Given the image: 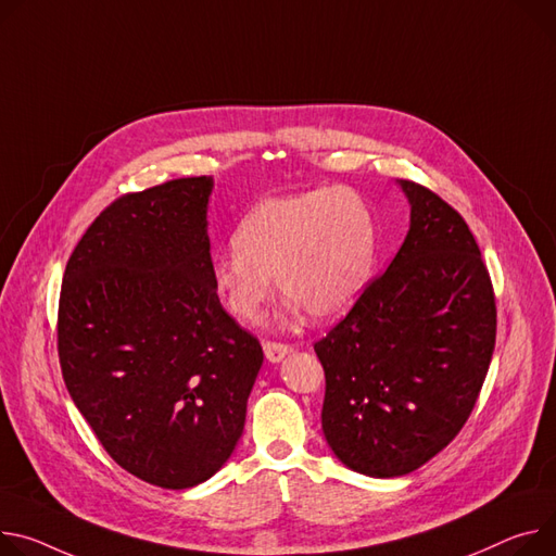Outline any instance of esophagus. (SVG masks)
<instances>
[{
  "mask_svg": "<svg viewBox=\"0 0 556 556\" xmlns=\"http://www.w3.org/2000/svg\"><path fill=\"white\" fill-rule=\"evenodd\" d=\"M264 352H266L268 362L277 364L288 355V352H292V345H288L283 341H264Z\"/></svg>",
  "mask_w": 556,
  "mask_h": 556,
  "instance_id": "obj_1",
  "label": "esophagus"
}]
</instances>
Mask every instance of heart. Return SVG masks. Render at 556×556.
I'll use <instances>...</instances> for the list:
<instances>
[{
  "mask_svg": "<svg viewBox=\"0 0 556 556\" xmlns=\"http://www.w3.org/2000/svg\"><path fill=\"white\" fill-rule=\"evenodd\" d=\"M235 250L213 262V283L228 313L257 321L279 290L317 319L343 315L364 292L377 257V222L348 188L268 197L235 230Z\"/></svg>",
  "mask_w": 556,
  "mask_h": 556,
  "instance_id": "obj_1",
  "label": "heart"
}]
</instances>
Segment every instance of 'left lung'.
Masks as SVG:
<instances>
[{
	"label": "left lung",
	"instance_id": "obj_1",
	"mask_svg": "<svg viewBox=\"0 0 556 556\" xmlns=\"http://www.w3.org/2000/svg\"><path fill=\"white\" fill-rule=\"evenodd\" d=\"M410 230L315 352L326 375L321 428L337 457L368 477L417 470L462 432L496 341V301L464 217L401 179Z\"/></svg>",
	"mask_w": 556,
	"mask_h": 556
}]
</instances>
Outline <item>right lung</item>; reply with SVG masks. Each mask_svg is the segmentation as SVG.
<instances>
[{
	"mask_svg": "<svg viewBox=\"0 0 556 556\" xmlns=\"http://www.w3.org/2000/svg\"><path fill=\"white\" fill-rule=\"evenodd\" d=\"M211 190L201 175L117 197L75 245L60 292L75 406L117 466L166 490L228 462L264 362L213 283Z\"/></svg>",
	"mask_w": 556,
	"mask_h": 556,
	"instance_id": "right-lung-1",
	"label": "right lung"
}]
</instances>
